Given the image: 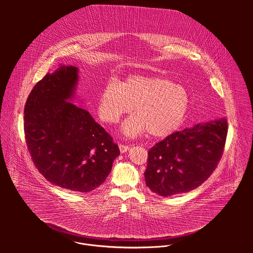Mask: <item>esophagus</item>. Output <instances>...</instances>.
<instances>
[{"instance_id": "esophagus-1", "label": "esophagus", "mask_w": 253, "mask_h": 253, "mask_svg": "<svg viewBox=\"0 0 253 253\" xmlns=\"http://www.w3.org/2000/svg\"><path fill=\"white\" fill-rule=\"evenodd\" d=\"M119 148H120L121 153H123V154L126 153L129 150V146H127V145L120 144Z\"/></svg>"}]
</instances>
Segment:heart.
Wrapping results in <instances>:
<instances>
[{
	"label": "heart",
	"instance_id": "heart-1",
	"mask_svg": "<svg viewBox=\"0 0 253 253\" xmlns=\"http://www.w3.org/2000/svg\"><path fill=\"white\" fill-rule=\"evenodd\" d=\"M122 125L126 137L145 131L156 138H165L177 130L190 107V96L184 86L161 76L132 75L117 84L108 83L97 99V113L106 123H117L131 111Z\"/></svg>",
	"mask_w": 253,
	"mask_h": 253
}]
</instances>
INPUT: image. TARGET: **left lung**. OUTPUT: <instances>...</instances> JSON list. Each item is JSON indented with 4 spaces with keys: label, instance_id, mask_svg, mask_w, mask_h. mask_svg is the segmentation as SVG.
Instances as JSON below:
<instances>
[{
    "label": "left lung",
    "instance_id": "left-lung-1",
    "mask_svg": "<svg viewBox=\"0 0 253 253\" xmlns=\"http://www.w3.org/2000/svg\"><path fill=\"white\" fill-rule=\"evenodd\" d=\"M228 124L225 118L176 131L148 152L146 185L169 197L201 186L213 172L223 154Z\"/></svg>",
    "mask_w": 253,
    "mask_h": 253
}]
</instances>
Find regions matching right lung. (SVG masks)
I'll return each mask as SVG.
<instances>
[{
	"label": "right lung",
	"instance_id": "obj_1",
	"mask_svg": "<svg viewBox=\"0 0 253 253\" xmlns=\"http://www.w3.org/2000/svg\"><path fill=\"white\" fill-rule=\"evenodd\" d=\"M79 69L60 65L29 94L24 132L38 170L51 184L87 193L99 187L120 155L118 145L89 112L71 103Z\"/></svg>",
	"mask_w": 253,
	"mask_h": 253
}]
</instances>
